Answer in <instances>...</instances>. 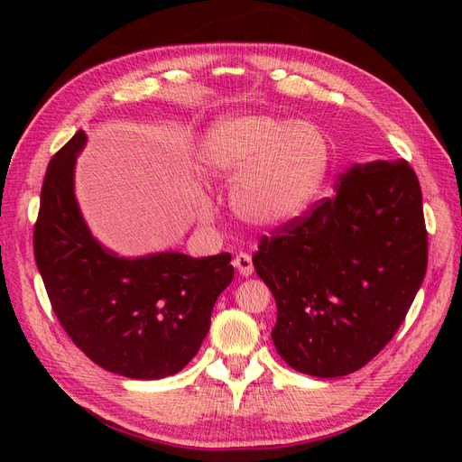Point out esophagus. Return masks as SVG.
<instances>
[{"label":"esophagus","mask_w":462,"mask_h":462,"mask_svg":"<svg viewBox=\"0 0 462 462\" xmlns=\"http://www.w3.org/2000/svg\"><path fill=\"white\" fill-rule=\"evenodd\" d=\"M233 265L236 268V272H239L243 277H248V275H253V272H254V265H253V258H250V254H246V253H241V254H236L235 258H233Z\"/></svg>","instance_id":"obj_1"}]
</instances>
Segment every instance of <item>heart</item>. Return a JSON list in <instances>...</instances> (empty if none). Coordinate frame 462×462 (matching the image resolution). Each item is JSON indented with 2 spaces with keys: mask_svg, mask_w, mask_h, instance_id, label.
<instances>
[{
  "mask_svg": "<svg viewBox=\"0 0 462 462\" xmlns=\"http://www.w3.org/2000/svg\"><path fill=\"white\" fill-rule=\"evenodd\" d=\"M208 175L235 179L231 206L243 221L275 229L310 206L329 171L331 144L310 121L241 114L216 121L204 134Z\"/></svg>",
  "mask_w": 462,
  "mask_h": 462,
  "instance_id": "b5f03b06",
  "label": "heart"
}]
</instances>
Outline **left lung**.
Segmentation results:
<instances>
[{
  "mask_svg": "<svg viewBox=\"0 0 462 462\" xmlns=\"http://www.w3.org/2000/svg\"><path fill=\"white\" fill-rule=\"evenodd\" d=\"M335 199L262 236L254 270L277 306L272 339L316 377L353 374L393 339L428 268L422 190L409 162L356 163Z\"/></svg>",
  "mask_w": 462,
  "mask_h": 462,
  "instance_id": "left-lung-1",
  "label": "left lung"
}]
</instances>
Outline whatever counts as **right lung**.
<instances>
[{"label": "right lung", "instance_id": "right-lung-1", "mask_svg": "<svg viewBox=\"0 0 462 462\" xmlns=\"http://www.w3.org/2000/svg\"><path fill=\"white\" fill-rule=\"evenodd\" d=\"M75 133L51 158L34 223V258L51 309L71 341L97 366L134 380H160L199 353L231 254L162 253L119 258L90 235L73 192Z\"/></svg>", "mask_w": 462, "mask_h": 462}]
</instances>
